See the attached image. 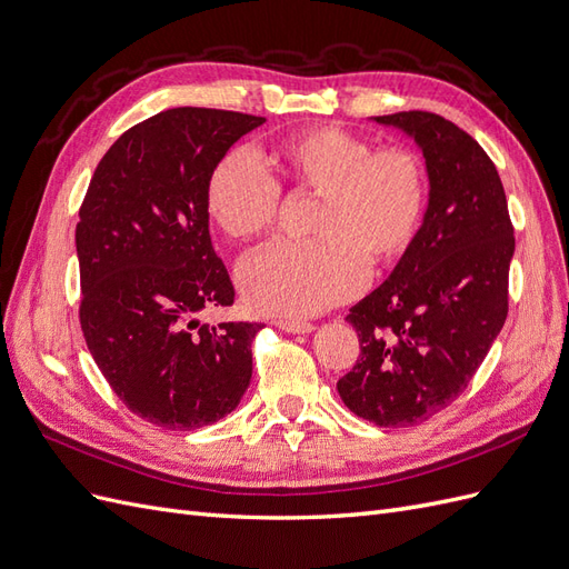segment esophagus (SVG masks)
I'll list each match as a JSON object with an SVG mask.
<instances>
[{"mask_svg": "<svg viewBox=\"0 0 569 569\" xmlns=\"http://www.w3.org/2000/svg\"><path fill=\"white\" fill-rule=\"evenodd\" d=\"M274 327H280V330L289 332V335H308L313 332V325L306 322V320H274Z\"/></svg>", "mask_w": 569, "mask_h": 569, "instance_id": "1", "label": "esophagus"}]
</instances>
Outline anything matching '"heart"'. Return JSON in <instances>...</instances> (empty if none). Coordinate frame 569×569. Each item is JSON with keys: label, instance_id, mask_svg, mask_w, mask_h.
Listing matches in <instances>:
<instances>
[{"label": "heart", "instance_id": "b5f03b06", "mask_svg": "<svg viewBox=\"0 0 569 569\" xmlns=\"http://www.w3.org/2000/svg\"><path fill=\"white\" fill-rule=\"evenodd\" d=\"M280 180L244 151L222 159L206 189L216 226L239 242L268 234L280 216L282 187L316 197L308 242H280L249 256L237 282L261 313L303 318L358 295L368 266L401 261L427 209V168L406 147L372 149L339 126H316L272 147Z\"/></svg>", "mask_w": 569, "mask_h": 569}]
</instances>
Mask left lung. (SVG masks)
<instances>
[{
	"instance_id": "obj_1",
	"label": "left lung",
	"mask_w": 569,
	"mask_h": 569,
	"mask_svg": "<svg viewBox=\"0 0 569 569\" xmlns=\"http://www.w3.org/2000/svg\"><path fill=\"white\" fill-rule=\"evenodd\" d=\"M375 120L416 137L429 206L389 280L347 316L360 356L337 391L358 418L412 427L458 399L501 332L515 237L503 182L468 132L429 111Z\"/></svg>"
}]
</instances>
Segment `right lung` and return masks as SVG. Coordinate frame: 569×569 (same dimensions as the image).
I'll return each instance as SVG.
<instances>
[{"label":"right lung","mask_w":569,"mask_h":569,"mask_svg":"<svg viewBox=\"0 0 569 569\" xmlns=\"http://www.w3.org/2000/svg\"><path fill=\"white\" fill-rule=\"evenodd\" d=\"M266 118L180 107L126 130L80 206V327L97 368L137 418L163 429L213 425L251 382L261 322L199 325L232 306L213 251L206 189L239 137Z\"/></svg>","instance_id":"right-lung-1"}]
</instances>
